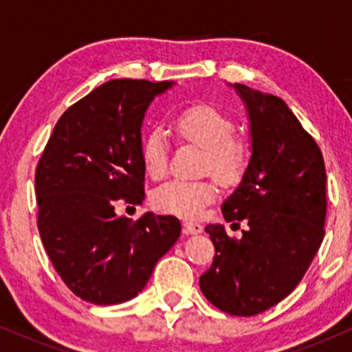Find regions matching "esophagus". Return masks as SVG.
<instances>
[{
    "mask_svg": "<svg viewBox=\"0 0 352 352\" xmlns=\"http://www.w3.org/2000/svg\"><path fill=\"white\" fill-rule=\"evenodd\" d=\"M184 232L192 234V235L201 234V232H204V228H201V224H199V223H190V221H186V223H184Z\"/></svg>",
    "mask_w": 352,
    "mask_h": 352,
    "instance_id": "34e87169",
    "label": "esophagus"
}]
</instances>
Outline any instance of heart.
Listing matches in <instances>:
<instances>
[{"instance_id": "heart-1", "label": "heart", "mask_w": 352, "mask_h": 352, "mask_svg": "<svg viewBox=\"0 0 352 352\" xmlns=\"http://www.w3.org/2000/svg\"><path fill=\"white\" fill-rule=\"evenodd\" d=\"M181 141L204 147L201 168L224 184H234L243 175L248 148L243 139L234 134V123L228 115L210 104H194L182 109L171 122ZM142 162L147 175L160 179L168 171V144L160 131H152L142 144ZM218 195L213 179L166 182L153 192L157 210L182 218H199L205 206Z\"/></svg>"}]
</instances>
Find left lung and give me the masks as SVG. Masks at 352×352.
Masks as SVG:
<instances>
[{
  "mask_svg": "<svg viewBox=\"0 0 352 352\" xmlns=\"http://www.w3.org/2000/svg\"><path fill=\"white\" fill-rule=\"evenodd\" d=\"M232 86L247 105L252 157L221 210L248 228L237 240L206 226L216 254L200 290L218 309L250 317L290 295L311 266L325 235L327 175L319 146L280 98Z\"/></svg>",
  "mask_w": 352,
  "mask_h": 352,
  "instance_id": "left-lung-1",
  "label": "left lung"
}]
</instances>
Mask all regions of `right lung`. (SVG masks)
<instances>
[{
	"instance_id": "1",
	"label": "right lung",
	"mask_w": 352,
	"mask_h": 352,
	"mask_svg": "<svg viewBox=\"0 0 352 352\" xmlns=\"http://www.w3.org/2000/svg\"><path fill=\"white\" fill-rule=\"evenodd\" d=\"M171 86L129 78L100 85L65 110L38 162L41 242L65 285L93 305L138 296L181 235L175 216L147 211L133 221L113 205L142 204V122Z\"/></svg>"
}]
</instances>
